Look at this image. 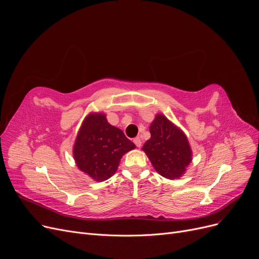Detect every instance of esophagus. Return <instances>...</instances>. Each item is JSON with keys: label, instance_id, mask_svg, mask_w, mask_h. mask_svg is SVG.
<instances>
[{"label": "esophagus", "instance_id": "1", "mask_svg": "<svg viewBox=\"0 0 259 259\" xmlns=\"http://www.w3.org/2000/svg\"><path fill=\"white\" fill-rule=\"evenodd\" d=\"M134 144L136 145V147H137V148L142 147V139H140L139 137H136V138H134Z\"/></svg>", "mask_w": 259, "mask_h": 259}]
</instances>
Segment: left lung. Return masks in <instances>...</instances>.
Wrapping results in <instances>:
<instances>
[{
  "label": "left lung",
  "mask_w": 259,
  "mask_h": 259,
  "mask_svg": "<svg viewBox=\"0 0 259 259\" xmlns=\"http://www.w3.org/2000/svg\"><path fill=\"white\" fill-rule=\"evenodd\" d=\"M151 138L143 150L153 167L163 177L169 179L182 176L191 162V149L184 133L171 124L166 116L158 114L150 125Z\"/></svg>",
  "instance_id": "left-lung-1"
}]
</instances>
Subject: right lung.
<instances>
[{
	"label": "right lung",
	"instance_id": "obj_1",
	"mask_svg": "<svg viewBox=\"0 0 259 259\" xmlns=\"http://www.w3.org/2000/svg\"><path fill=\"white\" fill-rule=\"evenodd\" d=\"M135 148L124 133L107 122L103 113L90 114L75 139L76 165L96 182L110 178L124 153Z\"/></svg>",
	"mask_w": 259,
	"mask_h": 259
}]
</instances>
